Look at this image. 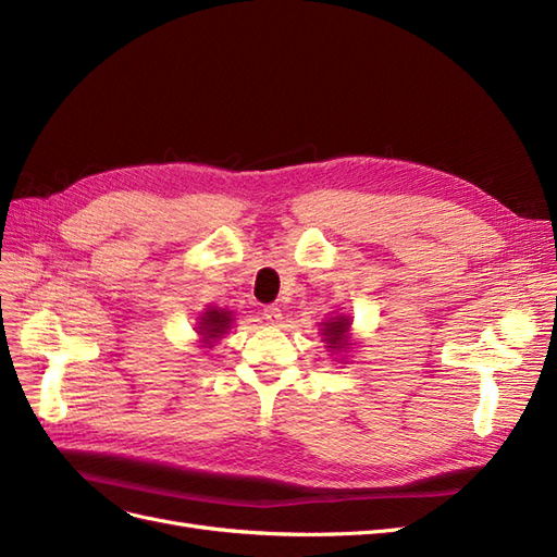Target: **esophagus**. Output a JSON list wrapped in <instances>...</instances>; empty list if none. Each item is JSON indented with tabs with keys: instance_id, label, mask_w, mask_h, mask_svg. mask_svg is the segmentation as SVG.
Here are the masks:
<instances>
[{
	"instance_id": "obj_1",
	"label": "esophagus",
	"mask_w": 557,
	"mask_h": 557,
	"mask_svg": "<svg viewBox=\"0 0 557 557\" xmlns=\"http://www.w3.org/2000/svg\"><path fill=\"white\" fill-rule=\"evenodd\" d=\"M262 315H264L267 323H272V325H278L281 320H283V313H281V309H278L276 305H267V307L262 309Z\"/></svg>"
}]
</instances>
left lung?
Here are the masks:
<instances>
[{"label":"left lung","instance_id":"left-lung-1","mask_svg":"<svg viewBox=\"0 0 557 557\" xmlns=\"http://www.w3.org/2000/svg\"><path fill=\"white\" fill-rule=\"evenodd\" d=\"M348 318H334L330 323H325L323 334H325V342L330 344L327 348L332 350H342L346 346V332H348Z\"/></svg>","mask_w":557,"mask_h":557}]
</instances>
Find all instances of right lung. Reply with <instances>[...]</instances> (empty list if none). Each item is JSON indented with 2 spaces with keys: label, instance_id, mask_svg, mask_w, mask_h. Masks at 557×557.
Instances as JSON below:
<instances>
[{
  "label": "right lung",
  "instance_id": "1",
  "mask_svg": "<svg viewBox=\"0 0 557 557\" xmlns=\"http://www.w3.org/2000/svg\"><path fill=\"white\" fill-rule=\"evenodd\" d=\"M199 320H201V323H199L201 339H205L207 344L218 339V336H221L230 327V323H232L230 313L223 311V309H209Z\"/></svg>",
  "mask_w": 557,
  "mask_h": 557
}]
</instances>
